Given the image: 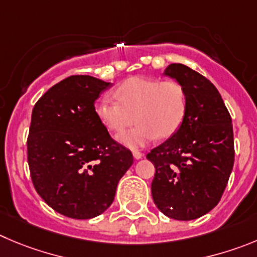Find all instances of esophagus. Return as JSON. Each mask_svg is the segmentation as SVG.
Returning <instances> with one entry per match:
<instances>
[{
    "mask_svg": "<svg viewBox=\"0 0 257 257\" xmlns=\"http://www.w3.org/2000/svg\"><path fill=\"white\" fill-rule=\"evenodd\" d=\"M133 156L136 160H140V158H142L143 156H145V153L140 152V151H133Z\"/></svg>",
    "mask_w": 257,
    "mask_h": 257,
    "instance_id": "1",
    "label": "esophagus"
}]
</instances>
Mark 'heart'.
I'll use <instances>...</instances> for the list:
<instances>
[{
    "instance_id": "b5f03b06",
    "label": "heart",
    "mask_w": 257,
    "mask_h": 257,
    "mask_svg": "<svg viewBox=\"0 0 257 257\" xmlns=\"http://www.w3.org/2000/svg\"><path fill=\"white\" fill-rule=\"evenodd\" d=\"M116 99L102 96L95 111L104 126L116 136L137 121L140 124L119 140L131 148H140L158 136L169 138L183 123L188 107L184 86L176 80L131 77L115 90Z\"/></svg>"
}]
</instances>
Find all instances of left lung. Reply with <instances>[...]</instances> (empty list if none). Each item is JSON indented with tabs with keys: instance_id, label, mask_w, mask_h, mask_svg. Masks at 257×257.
<instances>
[{
	"instance_id": "8db88e82",
	"label": "left lung",
	"mask_w": 257,
	"mask_h": 257,
	"mask_svg": "<svg viewBox=\"0 0 257 257\" xmlns=\"http://www.w3.org/2000/svg\"><path fill=\"white\" fill-rule=\"evenodd\" d=\"M165 74L184 86L188 107L176 133L151 150L155 165L151 191L156 207L177 220L207 214L219 203L234 162L232 119L208 78L181 63Z\"/></svg>"
}]
</instances>
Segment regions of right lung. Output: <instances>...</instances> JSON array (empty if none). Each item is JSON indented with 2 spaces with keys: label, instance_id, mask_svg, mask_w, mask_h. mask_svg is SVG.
Here are the masks:
<instances>
[{
  "label": "right lung",
  "instance_id": "add662e5",
  "mask_svg": "<svg viewBox=\"0 0 257 257\" xmlns=\"http://www.w3.org/2000/svg\"><path fill=\"white\" fill-rule=\"evenodd\" d=\"M110 86L91 76H71L50 87L31 114V181L52 209L73 219L105 212L133 164L131 151L112 140L96 115L95 100Z\"/></svg>",
  "mask_w": 257,
  "mask_h": 257
}]
</instances>
